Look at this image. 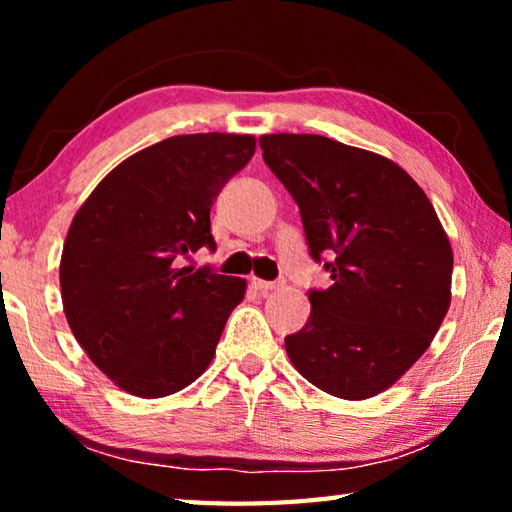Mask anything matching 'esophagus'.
Here are the masks:
<instances>
[{"instance_id":"obj_1","label":"esophagus","mask_w":512,"mask_h":512,"mask_svg":"<svg viewBox=\"0 0 512 512\" xmlns=\"http://www.w3.org/2000/svg\"><path fill=\"white\" fill-rule=\"evenodd\" d=\"M250 284H253V289L262 291V293L280 289V282H266V280H259V277H250Z\"/></svg>"}]
</instances>
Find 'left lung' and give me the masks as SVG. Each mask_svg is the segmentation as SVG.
Instances as JSON below:
<instances>
[{
    "label": "left lung",
    "mask_w": 512,
    "mask_h": 512,
    "mask_svg": "<svg viewBox=\"0 0 512 512\" xmlns=\"http://www.w3.org/2000/svg\"><path fill=\"white\" fill-rule=\"evenodd\" d=\"M259 146L300 207L311 257L332 287L284 339L309 384L368 400L418 361L452 305L454 253L422 187L400 164L323 135H262Z\"/></svg>",
    "instance_id": "1"
}]
</instances>
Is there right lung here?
<instances>
[{
  "instance_id": "1",
  "label": "right lung",
  "mask_w": 512,
  "mask_h": 512,
  "mask_svg": "<svg viewBox=\"0 0 512 512\" xmlns=\"http://www.w3.org/2000/svg\"><path fill=\"white\" fill-rule=\"evenodd\" d=\"M255 144L230 133L167 137L117 164L74 214L60 257L63 311L121 391L158 400L210 366L246 280L183 259L214 248L210 207Z\"/></svg>"
}]
</instances>
